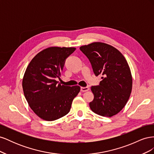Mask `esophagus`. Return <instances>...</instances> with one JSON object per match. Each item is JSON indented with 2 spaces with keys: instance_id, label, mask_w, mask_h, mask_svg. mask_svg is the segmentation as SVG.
<instances>
[{
  "instance_id": "34e87169",
  "label": "esophagus",
  "mask_w": 154,
  "mask_h": 154,
  "mask_svg": "<svg viewBox=\"0 0 154 154\" xmlns=\"http://www.w3.org/2000/svg\"><path fill=\"white\" fill-rule=\"evenodd\" d=\"M89 90L88 87H81V91L82 92H87Z\"/></svg>"
}]
</instances>
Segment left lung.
Here are the masks:
<instances>
[{
    "label": "left lung",
    "instance_id": "left-lung-1",
    "mask_svg": "<svg viewBox=\"0 0 154 154\" xmlns=\"http://www.w3.org/2000/svg\"><path fill=\"white\" fill-rule=\"evenodd\" d=\"M80 49L90 61L95 75L102 76L99 85L91 87L94 97L89 103L91 109L105 117L117 114L132 91V74L127 60L117 49L104 43H92Z\"/></svg>",
    "mask_w": 154,
    "mask_h": 154
}]
</instances>
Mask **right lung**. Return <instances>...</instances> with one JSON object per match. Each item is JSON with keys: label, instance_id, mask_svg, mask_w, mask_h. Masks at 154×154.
I'll list each match as a JSON object with an SVG mask.
<instances>
[{"label": "right lung", "instance_id": "right-lung-1", "mask_svg": "<svg viewBox=\"0 0 154 154\" xmlns=\"http://www.w3.org/2000/svg\"><path fill=\"white\" fill-rule=\"evenodd\" d=\"M76 48L52 47L37 54L27 66L22 80L26 99L31 109L46 121H54L69 113L79 86L61 85L60 78L66 59Z\"/></svg>", "mask_w": 154, "mask_h": 154}]
</instances>
